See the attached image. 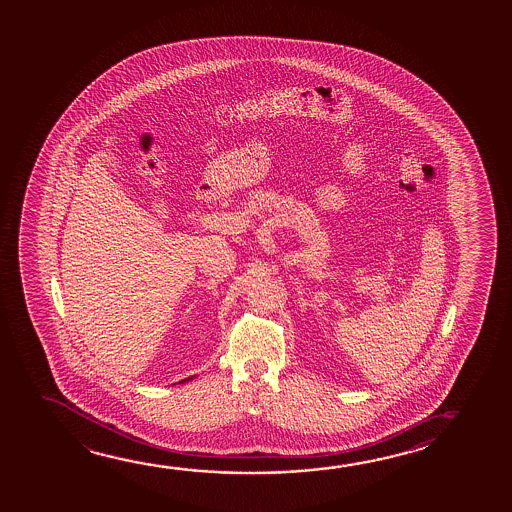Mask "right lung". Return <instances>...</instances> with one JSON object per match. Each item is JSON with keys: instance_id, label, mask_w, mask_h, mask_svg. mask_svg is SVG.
Segmentation results:
<instances>
[{"instance_id": "obj_1", "label": "right lung", "mask_w": 512, "mask_h": 512, "mask_svg": "<svg viewBox=\"0 0 512 512\" xmlns=\"http://www.w3.org/2000/svg\"><path fill=\"white\" fill-rule=\"evenodd\" d=\"M182 382H184V380H182Z\"/></svg>"}]
</instances>
